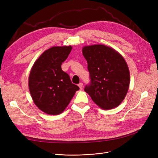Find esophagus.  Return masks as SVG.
<instances>
[{
  "instance_id": "esophagus-1",
  "label": "esophagus",
  "mask_w": 158,
  "mask_h": 158,
  "mask_svg": "<svg viewBox=\"0 0 158 158\" xmlns=\"http://www.w3.org/2000/svg\"><path fill=\"white\" fill-rule=\"evenodd\" d=\"M78 86H79V88H80V89H82V88H83V83L80 82V83L78 84Z\"/></svg>"
}]
</instances>
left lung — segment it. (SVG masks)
I'll use <instances>...</instances> for the list:
<instances>
[{
  "mask_svg": "<svg viewBox=\"0 0 158 158\" xmlns=\"http://www.w3.org/2000/svg\"><path fill=\"white\" fill-rule=\"evenodd\" d=\"M82 53L91 79L85 92L101 109L118 107L130 84V72L125 59L112 47L101 44L84 46Z\"/></svg>",
  "mask_w": 158,
  "mask_h": 158,
  "instance_id": "obj_1",
  "label": "left lung"
}]
</instances>
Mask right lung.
Masks as SVG:
<instances>
[{"instance_id":"add662e5","label":"right lung","mask_w":158,"mask_h":158,"mask_svg":"<svg viewBox=\"0 0 158 158\" xmlns=\"http://www.w3.org/2000/svg\"><path fill=\"white\" fill-rule=\"evenodd\" d=\"M73 47L55 46L45 51L31 67L28 85L35 106L51 115L63 113L80 88L72 83L61 64Z\"/></svg>"}]
</instances>
